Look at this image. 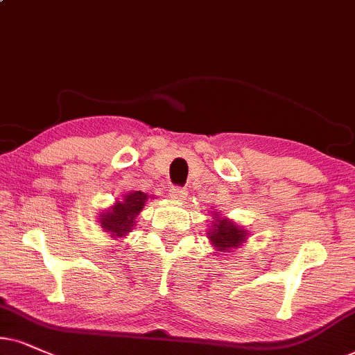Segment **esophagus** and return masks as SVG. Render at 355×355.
Wrapping results in <instances>:
<instances>
[{"mask_svg":"<svg viewBox=\"0 0 355 355\" xmlns=\"http://www.w3.org/2000/svg\"><path fill=\"white\" fill-rule=\"evenodd\" d=\"M187 188L183 187H172L170 188V196H172L173 200H183L187 196Z\"/></svg>","mask_w":355,"mask_h":355,"instance_id":"1","label":"esophagus"}]
</instances>
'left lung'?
<instances>
[{"instance_id": "8db88e82", "label": "left lung", "mask_w": 355, "mask_h": 355, "mask_svg": "<svg viewBox=\"0 0 355 355\" xmlns=\"http://www.w3.org/2000/svg\"><path fill=\"white\" fill-rule=\"evenodd\" d=\"M208 234L214 248H218L221 252L237 248L242 244V241H245V231H242L239 226L227 221V219H216L213 230Z\"/></svg>"}]
</instances>
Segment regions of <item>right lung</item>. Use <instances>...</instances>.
I'll use <instances>...</instances> for the list:
<instances>
[{
    "label": "right lung",
    "mask_w": 355,
    "mask_h": 355,
    "mask_svg": "<svg viewBox=\"0 0 355 355\" xmlns=\"http://www.w3.org/2000/svg\"><path fill=\"white\" fill-rule=\"evenodd\" d=\"M147 195L142 191H132L125 196L123 203H116L110 213L101 214V226L111 236L121 237L132 230L139 211L144 208Z\"/></svg>",
    "instance_id": "right-lung-1"
}]
</instances>
